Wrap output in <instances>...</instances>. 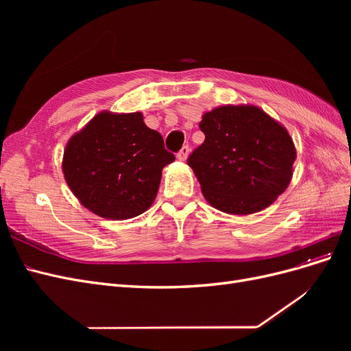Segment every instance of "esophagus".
Wrapping results in <instances>:
<instances>
[{
    "label": "esophagus",
    "instance_id": "esophagus-1",
    "mask_svg": "<svg viewBox=\"0 0 351 351\" xmlns=\"http://www.w3.org/2000/svg\"><path fill=\"white\" fill-rule=\"evenodd\" d=\"M189 152H190L189 145H184V146L182 147V149H180V151L177 152V158L180 159V161H186L187 156H189Z\"/></svg>",
    "mask_w": 351,
    "mask_h": 351
}]
</instances>
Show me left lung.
<instances>
[{"instance_id":"1","label":"left lung","mask_w":351,"mask_h":351,"mask_svg":"<svg viewBox=\"0 0 351 351\" xmlns=\"http://www.w3.org/2000/svg\"><path fill=\"white\" fill-rule=\"evenodd\" d=\"M205 142L189 155L202 193L227 214L269 206L289 186L295 149L281 124L252 105H226L199 123Z\"/></svg>"}]
</instances>
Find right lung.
Returning a JSON list of instances; mask_svg holds the SVG:
<instances>
[{"mask_svg": "<svg viewBox=\"0 0 351 351\" xmlns=\"http://www.w3.org/2000/svg\"><path fill=\"white\" fill-rule=\"evenodd\" d=\"M174 159L141 112H101L70 139L62 173L84 208L102 218L129 219L152 205L162 168Z\"/></svg>", "mask_w": 351, "mask_h": 351, "instance_id": "add662e5", "label": "right lung"}]
</instances>
